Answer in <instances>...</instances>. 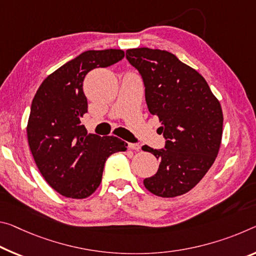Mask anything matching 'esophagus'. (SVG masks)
<instances>
[{"label":"esophagus","instance_id":"obj_1","mask_svg":"<svg viewBox=\"0 0 256 256\" xmlns=\"http://www.w3.org/2000/svg\"><path fill=\"white\" fill-rule=\"evenodd\" d=\"M128 148L132 149V150H139L140 146L138 144H128Z\"/></svg>","mask_w":256,"mask_h":256}]
</instances>
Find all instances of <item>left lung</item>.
<instances>
[{
    "label": "left lung",
    "instance_id": "1",
    "mask_svg": "<svg viewBox=\"0 0 256 256\" xmlns=\"http://www.w3.org/2000/svg\"><path fill=\"white\" fill-rule=\"evenodd\" d=\"M126 58L141 75L146 102L160 120L165 149L144 146L160 160L155 176L144 180L156 196L184 194L200 182L220 150L223 114L220 101L200 72L171 52L158 48H128Z\"/></svg>",
    "mask_w": 256,
    "mask_h": 256
}]
</instances>
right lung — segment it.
I'll return each mask as SVG.
<instances>
[{
  "label": "right lung",
  "instance_id": "add662e5",
  "mask_svg": "<svg viewBox=\"0 0 256 256\" xmlns=\"http://www.w3.org/2000/svg\"><path fill=\"white\" fill-rule=\"evenodd\" d=\"M124 56L120 48L85 51L48 75L35 93L27 123L28 144L44 180L64 197L91 196L100 186L107 158L126 150L123 140L88 133L80 122L88 112L85 75Z\"/></svg>",
  "mask_w": 256,
  "mask_h": 256
}]
</instances>
